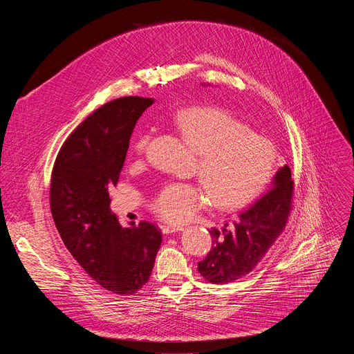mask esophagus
Returning a JSON list of instances; mask_svg holds the SVG:
<instances>
[{
    "instance_id": "obj_1",
    "label": "esophagus",
    "mask_w": 354,
    "mask_h": 354,
    "mask_svg": "<svg viewBox=\"0 0 354 354\" xmlns=\"http://www.w3.org/2000/svg\"><path fill=\"white\" fill-rule=\"evenodd\" d=\"M161 230H162L164 234H172V232L182 231L183 227H180V225H161Z\"/></svg>"
}]
</instances>
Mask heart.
<instances>
[{
  "label": "heart",
  "mask_w": 354,
  "mask_h": 354,
  "mask_svg": "<svg viewBox=\"0 0 354 354\" xmlns=\"http://www.w3.org/2000/svg\"><path fill=\"white\" fill-rule=\"evenodd\" d=\"M176 127L198 156L196 168L201 183H167L156 196L153 210L171 223H182L213 201L220 210L250 203L272 179L276 165L272 142L230 113L216 108H192L178 113ZM149 134L136 141L142 154Z\"/></svg>",
  "instance_id": "1"
}]
</instances>
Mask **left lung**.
Listing matches in <instances>:
<instances>
[{
    "label": "left lung",
    "mask_w": 354,
    "mask_h": 354,
    "mask_svg": "<svg viewBox=\"0 0 354 354\" xmlns=\"http://www.w3.org/2000/svg\"><path fill=\"white\" fill-rule=\"evenodd\" d=\"M291 197V172L284 165L255 203L230 218L221 230H210L213 246L197 263L200 274L213 284H225L252 272L283 231Z\"/></svg>",
    "instance_id": "obj_1"
}]
</instances>
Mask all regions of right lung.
<instances>
[{"label":"right lung","instance_id":"1","mask_svg":"<svg viewBox=\"0 0 354 354\" xmlns=\"http://www.w3.org/2000/svg\"><path fill=\"white\" fill-rule=\"evenodd\" d=\"M153 104L127 96L96 109L66 140L52 174L50 207L66 248L97 284L122 295L148 281L162 242L151 223L120 225L109 197L136 123Z\"/></svg>","mask_w":354,"mask_h":354}]
</instances>
